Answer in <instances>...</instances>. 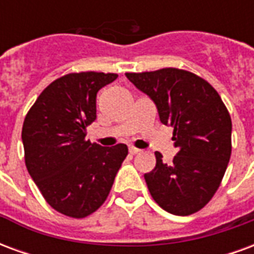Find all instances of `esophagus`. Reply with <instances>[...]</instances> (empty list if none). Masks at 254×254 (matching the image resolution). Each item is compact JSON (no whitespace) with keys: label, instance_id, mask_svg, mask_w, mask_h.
Listing matches in <instances>:
<instances>
[{"label":"esophagus","instance_id":"obj_1","mask_svg":"<svg viewBox=\"0 0 254 254\" xmlns=\"http://www.w3.org/2000/svg\"><path fill=\"white\" fill-rule=\"evenodd\" d=\"M129 152H130L132 155H136V154H140V152H141V149L134 148V147H130V148H129Z\"/></svg>","mask_w":254,"mask_h":254}]
</instances>
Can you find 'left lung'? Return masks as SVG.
<instances>
[{"instance_id": "left-lung-1", "label": "left lung", "mask_w": 254, "mask_h": 254, "mask_svg": "<svg viewBox=\"0 0 254 254\" xmlns=\"http://www.w3.org/2000/svg\"><path fill=\"white\" fill-rule=\"evenodd\" d=\"M154 102L160 122L174 127L178 152L171 165L156 155L144 174L151 196L167 212L187 216L207 204L222 182L231 155V118L212 85L194 73L165 67L127 73Z\"/></svg>"}]
</instances>
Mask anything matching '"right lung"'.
Masks as SVG:
<instances>
[{"label": "right lung", "mask_w": 254, "mask_h": 254, "mask_svg": "<svg viewBox=\"0 0 254 254\" xmlns=\"http://www.w3.org/2000/svg\"><path fill=\"white\" fill-rule=\"evenodd\" d=\"M116 73H69L43 89L25 116V166L56 211L85 218L105 202L127 147H102L85 138L96 120V94Z\"/></svg>", "instance_id": "right-lung-1"}]
</instances>
